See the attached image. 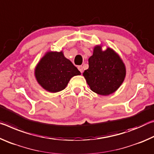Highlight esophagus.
I'll use <instances>...</instances> for the list:
<instances>
[{"label": "esophagus", "instance_id": "1", "mask_svg": "<svg viewBox=\"0 0 154 154\" xmlns=\"http://www.w3.org/2000/svg\"><path fill=\"white\" fill-rule=\"evenodd\" d=\"M78 69H79V71L82 73L83 71V66H78Z\"/></svg>", "mask_w": 154, "mask_h": 154}]
</instances>
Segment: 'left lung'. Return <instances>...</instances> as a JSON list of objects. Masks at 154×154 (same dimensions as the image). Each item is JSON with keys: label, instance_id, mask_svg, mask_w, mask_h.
I'll return each instance as SVG.
<instances>
[{"label": "left lung", "instance_id": "obj_1", "mask_svg": "<svg viewBox=\"0 0 154 154\" xmlns=\"http://www.w3.org/2000/svg\"><path fill=\"white\" fill-rule=\"evenodd\" d=\"M89 68L83 75L94 92L106 96L118 89L126 76V68L118 54L108 48L102 51L96 46L93 55L88 59Z\"/></svg>", "mask_w": 154, "mask_h": 154}]
</instances>
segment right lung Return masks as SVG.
I'll return each instance as SVG.
<instances>
[{
  "mask_svg": "<svg viewBox=\"0 0 154 154\" xmlns=\"http://www.w3.org/2000/svg\"><path fill=\"white\" fill-rule=\"evenodd\" d=\"M35 72L38 83L50 92L64 90L71 77L81 75L62 51L47 53L38 62Z\"/></svg>",
  "mask_w": 154,
  "mask_h": 154,
  "instance_id": "right-lung-1",
  "label": "right lung"
}]
</instances>
